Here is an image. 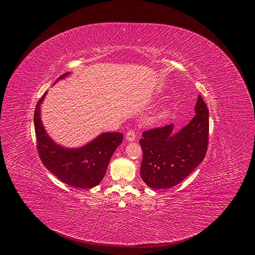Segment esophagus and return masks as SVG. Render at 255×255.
Segmentation results:
<instances>
[{
	"mask_svg": "<svg viewBox=\"0 0 255 255\" xmlns=\"http://www.w3.org/2000/svg\"><path fill=\"white\" fill-rule=\"evenodd\" d=\"M135 138H136V136H135L134 131L130 130V131H128V132H127V134H126V140H127V141L132 142V141H134V140H135Z\"/></svg>",
	"mask_w": 255,
	"mask_h": 255,
	"instance_id": "obj_1",
	"label": "esophagus"
}]
</instances>
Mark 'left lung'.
<instances>
[{
  "label": "left lung",
  "instance_id": "8db88e82",
  "mask_svg": "<svg viewBox=\"0 0 255 255\" xmlns=\"http://www.w3.org/2000/svg\"><path fill=\"white\" fill-rule=\"evenodd\" d=\"M195 113L191 122L177 132L170 124L142 133L140 176L149 188L174 187L203 161L208 147L209 110L200 95Z\"/></svg>",
  "mask_w": 255,
  "mask_h": 255
}]
</instances>
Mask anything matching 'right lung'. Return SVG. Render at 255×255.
Returning a JSON list of instances; mask_svg holds the SVG:
<instances>
[{"label":"right lung","mask_w":255,"mask_h":255,"mask_svg":"<svg viewBox=\"0 0 255 255\" xmlns=\"http://www.w3.org/2000/svg\"><path fill=\"white\" fill-rule=\"evenodd\" d=\"M62 75L54 84L68 77ZM47 92L36 105L34 127L37 149L45 167L62 183L80 189L98 186L105 176L109 161L122 143L123 134L104 132L89 143L77 148H68L56 143L46 132L41 121V104Z\"/></svg>","instance_id":"add662e5"}]
</instances>
